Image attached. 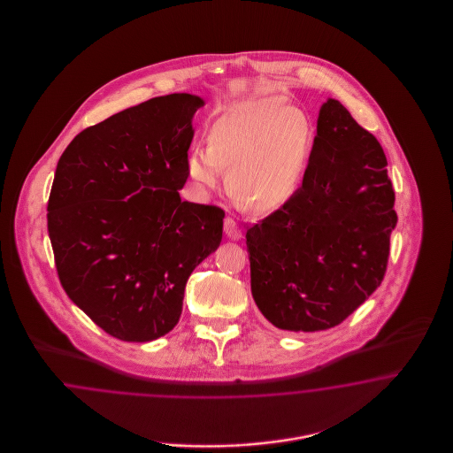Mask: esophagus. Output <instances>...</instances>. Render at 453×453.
I'll use <instances>...</instances> for the list:
<instances>
[{
    "mask_svg": "<svg viewBox=\"0 0 453 453\" xmlns=\"http://www.w3.org/2000/svg\"><path fill=\"white\" fill-rule=\"evenodd\" d=\"M224 233H226V236L233 239V241H239L242 237L241 229L237 227V224L233 219H226L224 220Z\"/></svg>",
    "mask_w": 453,
    "mask_h": 453,
    "instance_id": "obj_1",
    "label": "esophagus"
}]
</instances>
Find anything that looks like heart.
Wrapping results in <instances>:
<instances>
[{"instance_id":"heart-1","label":"heart","mask_w":453,"mask_h":453,"mask_svg":"<svg viewBox=\"0 0 453 453\" xmlns=\"http://www.w3.org/2000/svg\"><path fill=\"white\" fill-rule=\"evenodd\" d=\"M311 132L309 117L280 95L246 98L217 117L209 146L188 152L187 173L198 192H207L227 168L234 194L257 211H275L301 181Z\"/></svg>"}]
</instances>
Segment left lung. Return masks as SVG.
Instances as JSON below:
<instances>
[{"label":"left lung","instance_id":"obj_1","mask_svg":"<svg viewBox=\"0 0 453 453\" xmlns=\"http://www.w3.org/2000/svg\"><path fill=\"white\" fill-rule=\"evenodd\" d=\"M394 200L382 146L327 98L301 188L246 233L261 314L296 333L343 323L384 280Z\"/></svg>","mask_w":453,"mask_h":453}]
</instances>
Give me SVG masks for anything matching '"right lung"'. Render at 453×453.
<instances>
[{"instance_id":"right-lung-1","label":"right lung","mask_w":453,"mask_h":453,"mask_svg":"<svg viewBox=\"0 0 453 453\" xmlns=\"http://www.w3.org/2000/svg\"><path fill=\"white\" fill-rule=\"evenodd\" d=\"M203 105L190 93L156 96L80 132L58 163L47 229L59 280L117 340L170 333L188 277L220 244L224 212L178 192Z\"/></svg>"}]
</instances>
